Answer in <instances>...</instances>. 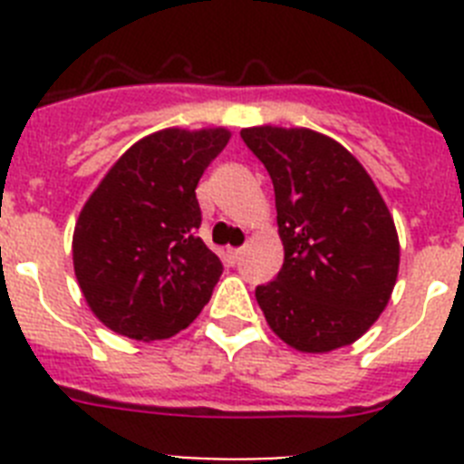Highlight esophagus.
Instances as JSON below:
<instances>
[{
  "instance_id": "esophagus-1",
  "label": "esophagus",
  "mask_w": 464,
  "mask_h": 464,
  "mask_svg": "<svg viewBox=\"0 0 464 464\" xmlns=\"http://www.w3.org/2000/svg\"><path fill=\"white\" fill-rule=\"evenodd\" d=\"M227 257H229V262H232V265H235V262L239 260V257H241V248H229V251H227Z\"/></svg>"
}]
</instances>
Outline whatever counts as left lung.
Here are the masks:
<instances>
[{
	"instance_id": "left-lung-1",
	"label": "left lung",
	"mask_w": 464,
	"mask_h": 464,
	"mask_svg": "<svg viewBox=\"0 0 464 464\" xmlns=\"http://www.w3.org/2000/svg\"><path fill=\"white\" fill-rule=\"evenodd\" d=\"M269 171L283 267L256 288L269 327L302 353H327L370 330L397 281L400 241L374 181L334 139L306 127H248Z\"/></svg>"
}]
</instances>
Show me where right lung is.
<instances>
[{"mask_svg":"<svg viewBox=\"0 0 464 464\" xmlns=\"http://www.w3.org/2000/svg\"><path fill=\"white\" fill-rule=\"evenodd\" d=\"M229 132L160 130L121 155L73 229V272L92 314L122 337L186 330L211 299L223 262L197 229L195 188Z\"/></svg>","mask_w":464,"mask_h":464,"instance_id":"add662e5","label":"right lung"}]
</instances>
